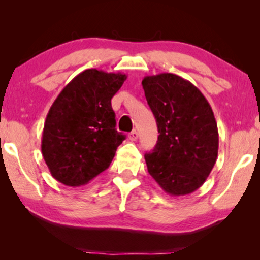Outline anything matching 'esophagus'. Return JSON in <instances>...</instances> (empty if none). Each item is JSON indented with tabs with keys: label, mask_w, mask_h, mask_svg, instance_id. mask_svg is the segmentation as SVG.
I'll list each match as a JSON object with an SVG mask.
<instances>
[{
	"label": "esophagus",
	"mask_w": 260,
	"mask_h": 260,
	"mask_svg": "<svg viewBox=\"0 0 260 260\" xmlns=\"http://www.w3.org/2000/svg\"><path fill=\"white\" fill-rule=\"evenodd\" d=\"M127 137H129L130 141H133V142L136 141L137 138H138V133H137L136 130H133V131H131V133L129 134V136H127Z\"/></svg>",
	"instance_id": "34e87169"
}]
</instances>
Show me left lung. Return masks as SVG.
Instances as JSON below:
<instances>
[{
    "label": "left lung",
    "instance_id": "8db88e82",
    "mask_svg": "<svg viewBox=\"0 0 260 260\" xmlns=\"http://www.w3.org/2000/svg\"><path fill=\"white\" fill-rule=\"evenodd\" d=\"M142 86L159 133L154 150L144 155L148 172L167 194L193 193L218 158L211 105L197 86L173 73L144 77Z\"/></svg>",
    "mask_w": 260,
    "mask_h": 260
}]
</instances>
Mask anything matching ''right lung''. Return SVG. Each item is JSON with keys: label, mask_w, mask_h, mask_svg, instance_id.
I'll return each instance as SVG.
<instances>
[{"label": "right lung", "mask_w": 260, "mask_h": 260, "mask_svg": "<svg viewBox=\"0 0 260 260\" xmlns=\"http://www.w3.org/2000/svg\"><path fill=\"white\" fill-rule=\"evenodd\" d=\"M126 74L85 70L74 77L46 117L41 151L52 176L70 187L109 168L125 136L116 130L111 99Z\"/></svg>", "instance_id": "1"}]
</instances>
